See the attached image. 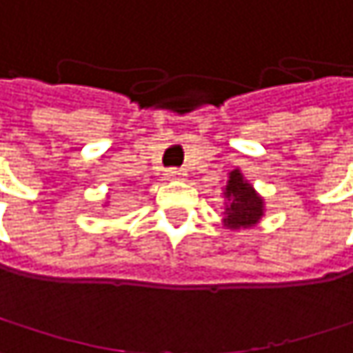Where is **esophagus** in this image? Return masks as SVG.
<instances>
[{"instance_id":"obj_1","label":"esophagus","mask_w":353,"mask_h":353,"mask_svg":"<svg viewBox=\"0 0 353 353\" xmlns=\"http://www.w3.org/2000/svg\"><path fill=\"white\" fill-rule=\"evenodd\" d=\"M185 170L183 168H168L166 170V179H172V181H181V179H185Z\"/></svg>"}]
</instances>
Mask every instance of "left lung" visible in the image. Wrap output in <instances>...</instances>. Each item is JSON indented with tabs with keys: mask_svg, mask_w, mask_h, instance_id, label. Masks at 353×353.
Segmentation results:
<instances>
[{
	"mask_svg": "<svg viewBox=\"0 0 353 353\" xmlns=\"http://www.w3.org/2000/svg\"><path fill=\"white\" fill-rule=\"evenodd\" d=\"M227 208H225V227L248 229L254 227L264 214V201L254 191V187L243 179L241 170L229 172L225 187Z\"/></svg>",
	"mask_w": 353,
	"mask_h": 353,
	"instance_id": "left-lung-1",
	"label": "left lung"
}]
</instances>
